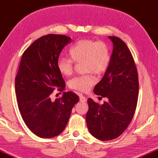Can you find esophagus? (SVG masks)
Instances as JSON below:
<instances>
[{
    "label": "esophagus",
    "instance_id": "34e87169",
    "mask_svg": "<svg viewBox=\"0 0 158 158\" xmlns=\"http://www.w3.org/2000/svg\"><path fill=\"white\" fill-rule=\"evenodd\" d=\"M79 99H80V102H86V98L85 97H84L83 95H80Z\"/></svg>",
    "mask_w": 158,
    "mask_h": 158
}]
</instances>
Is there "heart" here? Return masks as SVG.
I'll return each instance as SVG.
<instances>
[{
  "label": "heart",
  "instance_id": "obj_1",
  "mask_svg": "<svg viewBox=\"0 0 158 158\" xmlns=\"http://www.w3.org/2000/svg\"><path fill=\"white\" fill-rule=\"evenodd\" d=\"M71 59L59 57L56 66L60 74L69 76L72 73L74 62L84 61V67L86 72H93L95 74H103L110 65L111 55L108 46L102 41L92 39H82L77 41L69 51ZM96 82L92 73L75 77L69 81L72 89L81 92L89 90Z\"/></svg>",
  "mask_w": 158,
  "mask_h": 158
}]
</instances>
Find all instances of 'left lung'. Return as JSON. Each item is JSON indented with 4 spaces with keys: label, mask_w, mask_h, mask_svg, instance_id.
I'll list each match as a JSON object with an SVG mask.
<instances>
[{
    "label": "left lung",
    "mask_w": 158,
    "mask_h": 158,
    "mask_svg": "<svg viewBox=\"0 0 158 158\" xmlns=\"http://www.w3.org/2000/svg\"><path fill=\"white\" fill-rule=\"evenodd\" d=\"M113 43L110 65L95 86V94L108 98L99 105L88 99L86 120L89 131L100 140H112L123 134L132 121L139 93L138 74L134 59L123 40L109 36Z\"/></svg>",
    "instance_id": "left-lung-1"
}]
</instances>
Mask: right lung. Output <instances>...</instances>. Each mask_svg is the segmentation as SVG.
I'll return each instance as SVG.
<instances>
[{"label": "right lung", "instance_id": "add662e5", "mask_svg": "<svg viewBox=\"0 0 158 158\" xmlns=\"http://www.w3.org/2000/svg\"><path fill=\"white\" fill-rule=\"evenodd\" d=\"M72 39L64 35L48 34L35 41L22 55L15 79L18 105L26 126L38 137L51 138L63 132L73 106L79 101L72 92H64L52 101L56 89L62 92L66 84L58 71L60 53Z\"/></svg>", "mask_w": 158, "mask_h": 158}]
</instances>
